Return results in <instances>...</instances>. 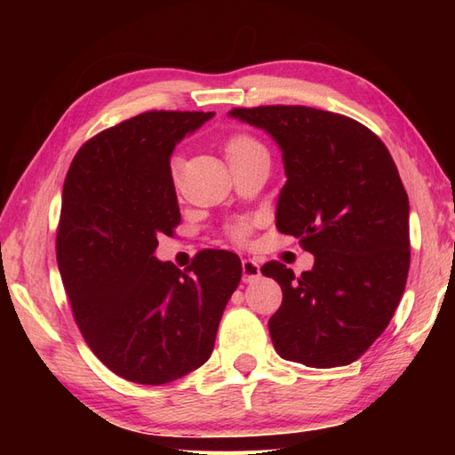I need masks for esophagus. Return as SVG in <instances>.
Masks as SVG:
<instances>
[{"label":"esophagus","instance_id":"esophagus-1","mask_svg":"<svg viewBox=\"0 0 455 455\" xmlns=\"http://www.w3.org/2000/svg\"><path fill=\"white\" fill-rule=\"evenodd\" d=\"M259 277V266L254 262V259H243V279L244 283H252Z\"/></svg>","mask_w":455,"mask_h":455}]
</instances>
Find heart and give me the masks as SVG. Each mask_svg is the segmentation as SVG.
<instances>
[{
    "instance_id": "b5f03b06",
    "label": "heart",
    "mask_w": 455,
    "mask_h": 455,
    "mask_svg": "<svg viewBox=\"0 0 455 455\" xmlns=\"http://www.w3.org/2000/svg\"><path fill=\"white\" fill-rule=\"evenodd\" d=\"M225 152H227L228 162L233 164L240 158L250 156V154H254V152H264V147L256 139L250 137V134H233V137H230L225 144ZM178 164H180L178 158L172 160V176L173 178H176V173H178ZM236 235L243 236L244 230L243 228L236 230Z\"/></svg>"
}]
</instances>
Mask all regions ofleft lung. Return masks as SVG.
Returning a JSON list of instances; mask_svg holds the SVG:
<instances>
[{
  "instance_id": "8db88e82",
  "label": "left lung",
  "mask_w": 455,
  "mask_h": 455,
  "mask_svg": "<svg viewBox=\"0 0 455 455\" xmlns=\"http://www.w3.org/2000/svg\"><path fill=\"white\" fill-rule=\"evenodd\" d=\"M228 117L282 150L275 227L315 256L299 277L279 262L262 267L283 291L267 323L275 352L308 367L352 363L387 328L411 266L409 197L387 147L362 123L303 105Z\"/></svg>"
}]
</instances>
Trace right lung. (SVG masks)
I'll return each instance as SVG.
<instances>
[{"mask_svg": "<svg viewBox=\"0 0 455 455\" xmlns=\"http://www.w3.org/2000/svg\"><path fill=\"white\" fill-rule=\"evenodd\" d=\"M212 111H148L76 154L62 189L56 259L93 354L123 379L162 385L205 363L240 258L203 250L181 272L154 256L180 225L170 156Z\"/></svg>", "mask_w": 455, "mask_h": 455, "instance_id": "right-lung-1", "label": "right lung"}]
</instances>
